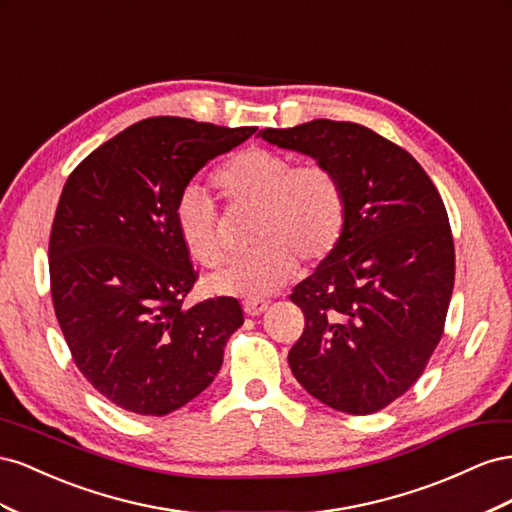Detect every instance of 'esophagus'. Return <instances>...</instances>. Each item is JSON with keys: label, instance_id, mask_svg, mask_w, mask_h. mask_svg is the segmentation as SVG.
<instances>
[{"label": "esophagus", "instance_id": "obj_1", "mask_svg": "<svg viewBox=\"0 0 512 512\" xmlns=\"http://www.w3.org/2000/svg\"><path fill=\"white\" fill-rule=\"evenodd\" d=\"M244 313L246 315H251V317H255V315H261L264 313L266 309H268V300H261V298H248V300H244Z\"/></svg>", "mask_w": 512, "mask_h": 512}]
</instances>
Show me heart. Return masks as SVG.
I'll return each mask as SVG.
<instances>
[{"mask_svg":"<svg viewBox=\"0 0 512 512\" xmlns=\"http://www.w3.org/2000/svg\"><path fill=\"white\" fill-rule=\"evenodd\" d=\"M212 186L231 210H257V251L214 274L216 294L259 298L294 279L298 264L326 261L343 238L347 197L339 175L319 163L296 165L268 148H244L212 173ZM178 236L203 268L225 264L227 251L210 197L188 186L173 208Z\"/></svg>","mask_w":512,"mask_h":512,"instance_id":"b5f03b06","label":"heart"}]
</instances>
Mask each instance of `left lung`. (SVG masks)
Here are the masks:
<instances>
[{
  "label": "left lung",
  "instance_id": "left-lung-1",
  "mask_svg": "<svg viewBox=\"0 0 512 512\" xmlns=\"http://www.w3.org/2000/svg\"><path fill=\"white\" fill-rule=\"evenodd\" d=\"M259 135L330 167L347 197L337 251L289 296L306 319L291 373L332 410H384L442 339L455 285L444 201L410 152L367 126L313 120Z\"/></svg>",
  "mask_w": 512,
  "mask_h": 512
}]
</instances>
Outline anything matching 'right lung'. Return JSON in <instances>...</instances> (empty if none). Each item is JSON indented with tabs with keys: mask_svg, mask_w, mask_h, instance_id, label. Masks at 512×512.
Listing matches in <instances>:
<instances>
[{
	"mask_svg": "<svg viewBox=\"0 0 512 512\" xmlns=\"http://www.w3.org/2000/svg\"><path fill=\"white\" fill-rule=\"evenodd\" d=\"M257 128L148 118L83 158L57 203L49 274L77 369L126 412L165 416L221 371L236 298L182 306L197 281L173 208L193 175Z\"/></svg>",
	"mask_w": 512,
	"mask_h": 512,
	"instance_id": "obj_1",
	"label": "right lung"
}]
</instances>
